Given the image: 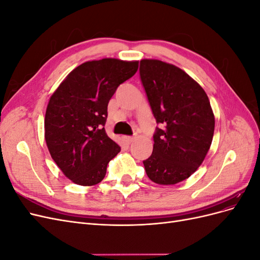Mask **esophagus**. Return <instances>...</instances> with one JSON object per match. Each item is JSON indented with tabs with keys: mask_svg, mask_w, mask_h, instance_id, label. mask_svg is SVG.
Instances as JSON below:
<instances>
[{
	"mask_svg": "<svg viewBox=\"0 0 260 260\" xmlns=\"http://www.w3.org/2000/svg\"><path fill=\"white\" fill-rule=\"evenodd\" d=\"M135 140H136L135 137H123V141H124V142H127L128 144L132 143Z\"/></svg>",
	"mask_w": 260,
	"mask_h": 260,
	"instance_id": "esophagus-1",
	"label": "esophagus"
}]
</instances>
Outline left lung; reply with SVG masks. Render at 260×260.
Returning <instances> with one entry per match:
<instances>
[{"label": "left lung", "instance_id": "obj_1", "mask_svg": "<svg viewBox=\"0 0 260 260\" xmlns=\"http://www.w3.org/2000/svg\"><path fill=\"white\" fill-rule=\"evenodd\" d=\"M140 77L160 124L143 161L146 175L157 184L179 183L198 170L210 148L215 116L208 96L182 69L158 59L141 60Z\"/></svg>", "mask_w": 260, "mask_h": 260}]
</instances>
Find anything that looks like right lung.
<instances>
[{"label":"right lung","mask_w":260,"mask_h":260,"mask_svg":"<svg viewBox=\"0 0 260 260\" xmlns=\"http://www.w3.org/2000/svg\"><path fill=\"white\" fill-rule=\"evenodd\" d=\"M138 60L103 58L76 67L55 90L44 118L53 160L74 183H100L120 146L106 135L107 105L117 88L137 73Z\"/></svg>","instance_id":"obj_1"}]
</instances>
